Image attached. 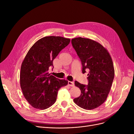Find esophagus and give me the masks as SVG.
<instances>
[{"label": "esophagus", "mask_w": 134, "mask_h": 134, "mask_svg": "<svg viewBox=\"0 0 134 134\" xmlns=\"http://www.w3.org/2000/svg\"><path fill=\"white\" fill-rule=\"evenodd\" d=\"M68 85L69 86H74V82L73 81H68Z\"/></svg>", "instance_id": "esophagus-1"}]
</instances>
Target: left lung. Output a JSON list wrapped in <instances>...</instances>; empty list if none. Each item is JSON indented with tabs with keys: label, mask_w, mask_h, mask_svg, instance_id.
<instances>
[{
	"label": "left lung",
	"mask_w": 134,
	"mask_h": 134,
	"mask_svg": "<svg viewBox=\"0 0 134 134\" xmlns=\"http://www.w3.org/2000/svg\"><path fill=\"white\" fill-rule=\"evenodd\" d=\"M71 44L80 59L82 73L89 70L88 85L75 81L81 95L74 102L84 109H94L105 102L111 89L115 75L111 57L107 49L93 40L75 38Z\"/></svg>",
	"instance_id": "1"
}]
</instances>
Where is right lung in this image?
Instances as JSON below:
<instances>
[{
    "label": "right lung",
    "mask_w": 134,
    "mask_h": 134,
    "mask_svg": "<svg viewBox=\"0 0 134 134\" xmlns=\"http://www.w3.org/2000/svg\"><path fill=\"white\" fill-rule=\"evenodd\" d=\"M70 39L61 36H45L38 40L26 54L21 64L20 87L24 98L33 108L44 110L57 100L58 91L68 81L50 75L53 61Z\"/></svg>",
    "instance_id": "add662e5"
}]
</instances>
